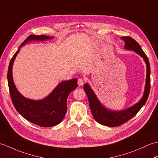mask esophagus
Returning a JSON list of instances; mask_svg holds the SVG:
<instances>
[{
    "label": "esophagus",
    "mask_w": 158,
    "mask_h": 158,
    "mask_svg": "<svg viewBox=\"0 0 158 158\" xmlns=\"http://www.w3.org/2000/svg\"><path fill=\"white\" fill-rule=\"evenodd\" d=\"M84 79H82V78H80L78 79V81H77V83H78V85L79 86H81L83 85V84H84Z\"/></svg>",
    "instance_id": "1"
}]
</instances>
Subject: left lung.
Instances as JSON below:
<instances>
[{
    "label": "left lung",
    "instance_id": "obj_1",
    "mask_svg": "<svg viewBox=\"0 0 158 158\" xmlns=\"http://www.w3.org/2000/svg\"><path fill=\"white\" fill-rule=\"evenodd\" d=\"M122 38L123 41L125 42L126 49L131 50L138 53L139 55L142 57L144 61L146 63L147 66V75H146V83L145 87V91H144L143 96L139 101L136 103L135 105L129 107V108L121 110H112L109 109H107L100 102L98 98H97L95 93L94 92L93 89L89 86L88 83H85L83 86L85 92L88 96L89 105L90 109H91L92 114L97 122L102 124L103 126L109 127H115L122 125L123 123H126L127 121L132 119V117L136 115L140 109L145 105L150 91V65L148 58L146 54L143 51L142 48H140L139 44L135 39L130 37V36H122Z\"/></svg>",
    "mask_w": 158,
    "mask_h": 158
}]
</instances>
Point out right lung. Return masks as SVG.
I'll return each instance as SVG.
<instances>
[{"instance_id":"1","label":"right lung","mask_w":158,"mask_h":158,"mask_svg":"<svg viewBox=\"0 0 158 158\" xmlns=\"http://www.w3.org/2000/svg\"><path fill=\"white\" fill-rule=\"evenodd\" d=\"M52 36L45 35H30L19 46L9 63L7 80L10 95L15 109L23 117L42 127H52L58 125L65 117L67 111L66 100L69 94L77 88V79L60 82L55 89L41 100H32L26 98L16 88L12 75V68L20 48L31 41H43L52 39Z\"/></svg>"}]
</instances>
